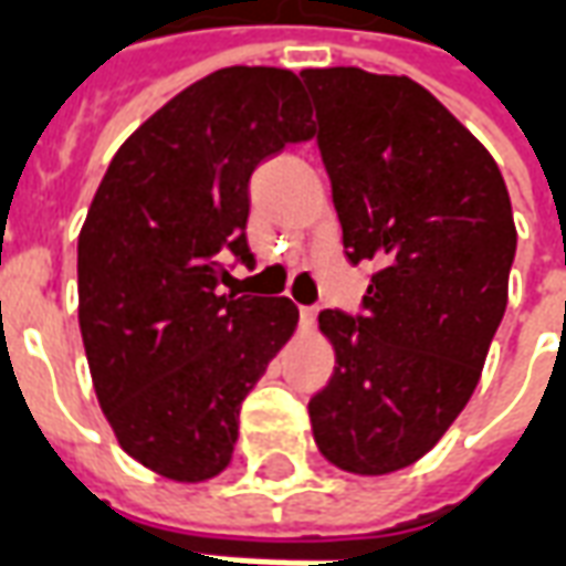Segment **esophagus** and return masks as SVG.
<instances>
[{"label": "esophagus", "mask_w": 566, "mask_h": 566, "mask_svg": "<svg viewBox=\"0 0 566 566\" xmlns=\"http://www.w3.org/2000/svg\"><path fill=\"white\" fill-rule=\"evenodd\" d=\"M315 318H318V308L315 306L300 308V324H303V331H312V327H315Z\"/></svg>", "instance_id": "34e87169"}]
</instances>
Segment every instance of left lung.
Masks as SVG:
<instances>
[{
    "mask_svg": "<svg viewBox=\"0 0 566 566\" xmlns=\"http://www.w3.org/2000/svg\"><path fill=\"white\" fill-rule=\"evenodd\" d=\"M345 258L373 260L364 315L324 308L336 367L308 400L345 473L403 470L473 397L515 258L503 175L485 145L406 75L303 69Z\"/></svg>",
    "mask_w": 566,
    "mask_h": 566,
    "instance_id": "8db88e82",
    "label": "left lung"
}]
</instances>
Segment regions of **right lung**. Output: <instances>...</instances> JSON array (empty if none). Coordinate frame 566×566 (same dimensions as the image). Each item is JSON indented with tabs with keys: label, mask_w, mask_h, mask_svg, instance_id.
<instances>
[{
	"label": "right lung",
	"mask_w": 566,
	"mask_h": 566,
	"mask_svg": "<svg viewBox=\"0 0 566 566\" xmlns=\"http://www.w3.org/2000/svg\"><path fill=\"white\" fill-rule=\"evenodd\" d=\"M315 136L294 72L230 66L172 96L108 163L78 235V324L120 449L172 482L227 470L239 409L294 336L287 296L221 294L251 263L248 181Z\"/></svg>",
	"instance_id": "1"
}]
</instances>
